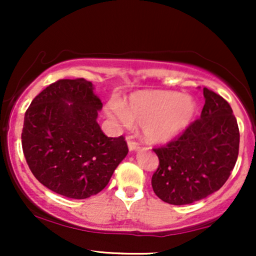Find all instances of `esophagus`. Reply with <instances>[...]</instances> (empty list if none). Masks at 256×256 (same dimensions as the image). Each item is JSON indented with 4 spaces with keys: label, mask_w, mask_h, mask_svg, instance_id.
<instances>
[{
    "label": "esophagus",
    "mask_w": 256,
    "mask_h": 256,
    "mask_svg": "<svg viewBox=\"0 0 256 256\" xmlns=\"http://www.w3.org/2000/svg\"><path fill=\"white\" fill-rule=\"evenodd\" d=\"M126 140H128V150H130V152H136V150H138V149H140V146H138V143L134 142V140H132V137L131 136H128V138H126Z\"/></svg>",
    "instance_id": "obj_1"
}]
</instances>
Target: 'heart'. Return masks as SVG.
Instances as JSON below:
<instances>
[{
    "instance_id": "heart-1",
    "label": "heart",
    "mask_w": 256,
    "mask_h": 256,
    "mask_svg": "<svg viewBox=\"0 0 256 256\" xmlns=\"http://www.w3.org/2000/svg\"><path fill=\"white\" fill-rule=\"evenodd\" d=\"M196 113L195 101L177 91L149 90L132 94L125 107L110 104L107 114L122 125H142L146 140L162 144L172 140L189 126Z\"/></svg>"
}]
</instances>
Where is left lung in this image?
Wrapping results in <instances>:
<instances>
[{
    "instance_id": "8db88e82",
    "label": "left lung",
    "mask_w": 256,
    "mask_h": 256,
    "mask_svg": "<svg viewBox=\"0 0 256 256\" xmlns=\"http://www.w3.org/2000/svg\"><path fill=\"white\" fill-rule=\"evenodd\" d=\"M204 96L200 119L177 140L154 149L160 164L152 186L170 204H189L218 192L238 156L240 131L230 104L207 88Z\"/></svg>"
}]
</instances>
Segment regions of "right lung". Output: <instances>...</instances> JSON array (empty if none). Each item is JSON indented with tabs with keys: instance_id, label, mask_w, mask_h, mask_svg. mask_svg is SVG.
I'll return each instance as SVG.
<instances>
[{
	"instance_id": "right-lung-1",
	"label": "right lung",
	"mask_w": 256,
	"mask_h": 256,
	"mask_svg": "<svg viewBox=\"0 0 256 256\" xmlns=\"http://www.w3.org/2000/svg\"><path fill=\"white\" fill-rule=\"evenodd\" d=\"M83 78L61 79L38 94L25 113L22 152L44 186L70 198L104 190L128 149L98 122L101 100Z\"/></svg>"
}]
</instances>
